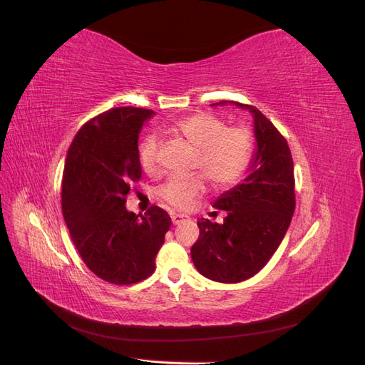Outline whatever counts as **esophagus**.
<instances>
[{
    "label": "esophagus",
    "instance_id": "1",
    "mask_svg": "<svg viewBox=\"0 0 365 365\" xmlns=\"http://www.w3.org/2000/svg\"><path fill=\"white\" fill-rule=\"evenodd\" d=\"M186 219V216H183V214H171V220L174 225H179L180 222H183Z\"/></svg>",
    "mask_w": 365,
    "mask_h": 365
}]
</instances>
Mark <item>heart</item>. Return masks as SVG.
Masks as SVG:
<instances>
[{
  "mask_svg": "<svg viewBox=\"0 0 365 365\" xmlns=\"http://www.w3.org/2000/svg\"><path fill=\"white\" fill-rule=\"evenodd\" d=\"M171 130L195 149L194 168L217 188L237 182L247 171L253 155V138L248 129L228 128L222 118L197 112L175 120ZM158 148L160 142L154 135L146 137L138 148V160L146 173L157 170ZM203 190V179L197 174L174 175L158 188L157 195L170 208L185 211Z\"/></svg>",
  "mask_w": 365,
  "mask_h": 365,
  "instance_id": "heart-1",
  "label": "heart"
}]
</instances>
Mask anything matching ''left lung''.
Wrapping results in <instances>:
<instances>
[{
    "instance_id": "left-lung-1",
    "label": "left lung",
    "mask_w": 365,
    "mask_h": 365,
    "mask_svg": "<svg viewBox=\"0 0 365 365\" xmlns=\"http://www.w3.org/2000/svg\"><path fill=\"white\" fill-rule=\"evenodd\" d=\"M214 105H235L253 114L256 151L245 179L214 202L227 211L223 222L197 220L200 235L191 259L202 276L237 284L259 273L285 236L296 207L294 168L287 140L257 108L237 101Z\"/></svg>"
}]
</instances>
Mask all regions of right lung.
<instances>
[{
  "label": "right lung",
  "mask_w": 365,
  "mask_h": 365,
  "mask_svg": "<svg viewBox=\"0 0 365 365\" xmlns=\"http://www.w3.org/2000/svg\"><path fill=\"white\" fill-rule=\"evenodd\" d=\"M154 110L114 108L93 117L72 140L63 171L61 210L73 245L91 272L130 285L151 276L171 227L158 207L145 216L126 210V195L142 177L138 134Z\"/></svg>",
  "instance_id": "obj_1"
}]
</instances>
